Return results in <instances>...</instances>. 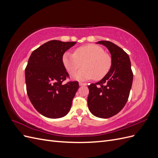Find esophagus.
<instances>
[{
    "instance_id": "34e87169",
    "label": "esophagus",
    "mask_w": 158,
    "mask_h": 158,
    "mask_svg": "<svg viewBox=\"0 0 158 158\" xmlns=\"http://www.w3.org/2000/svg\"><path fill=\"white\" fill-rule=\"evenodd\" d=\"M79 85H80V86H83V85H86L87 84L86 83H84V82H80Z\"/></svg>"
}]
</instances>
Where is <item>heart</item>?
<instances>
[{
  "instance_id": "heart-1",
  "label": "heart",
  "mask_w": 158,
  "mask_h": 158,
  "mask_svg": "<svg viewBox=\"0 0 158 158\" xmlns=\"http://www.w3.org/2000/svg\"><path fill=\"white\" fill-rule=\"evenodd\" d=\"M62 61L64 68L71 75L75 74L82 63L84 68L75 75V78L78 80H102L109 73L112 66L111 57L105 52L102 47L95 44L78 47L74 54L64 52Z\"/></svg>"
}]
</instances>
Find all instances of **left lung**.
Here are the masks:
<instances>
[{"instance_id": "1", "label": "left lung", "mask_w": 158, "mask_h": 158, "mask_svg": "<svg viewBox=\"0 0 158 158\" xmlns=\"http://www.w3.org/2000/svg\"><path fill=\"white\" fill-rule=\"evenodd\" d=\"M111 55L112 66L99 82L88 85V106L90 112L99 118L115 115L125 107L133 80L131 63L127 52L113 43L100 41Z\"/></svg>"}]
</instances>
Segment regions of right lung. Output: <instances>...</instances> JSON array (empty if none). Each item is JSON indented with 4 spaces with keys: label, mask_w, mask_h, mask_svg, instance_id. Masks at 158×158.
<instances>
[{
    "label": "right lung",
    "mask_w": 158,
    "mask_h": 158,
    "mask_svg": "<svg viewBox=\"0 0 158 158\" xmlns=\"http://www.w3.org/2000/svg\"><path fill=\"white\" fill-rule=\"evenodd\" d=\"M76 44L52 40L32 52L25 69L26 90L31 103L42 115L65 116L79 88L77 81L63 84L69 78L63 64L64 52Z\"/></svg>",
    "instance_id": "add662e5"
}]
</instances>
